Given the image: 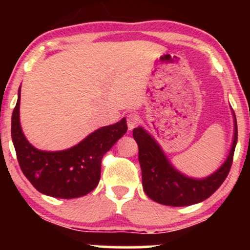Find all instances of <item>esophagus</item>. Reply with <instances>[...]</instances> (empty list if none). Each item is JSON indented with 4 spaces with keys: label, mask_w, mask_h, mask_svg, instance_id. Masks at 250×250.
Returning <instances> with one entry per match:
<instances>
[{
    "label": "esophagus",
    "mask_w": 250,
    "mask_h": 250,
    "mask_svg": "<svg viewBox=\"0 0 250 250\" xmlns=\"http://www.w3.org/2000/svg\"><path fill=\"white\" fill-rule=\"evenodd\" d=\"M139 123H140V116L136 115V114L131 113L127 116V125H128L129 130H133Z\"/></svg>",
    "instance_id": "esophagus-1"
}]
</instances>
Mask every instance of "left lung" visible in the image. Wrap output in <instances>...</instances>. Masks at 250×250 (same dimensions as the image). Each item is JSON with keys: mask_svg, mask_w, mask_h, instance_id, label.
I'll list each match as a JSON object with an SVG mask.
<instances>
[{"mask_svg": "<svg viewBox=\"0 0 250 250\" xmlns=\"http://www.w3.org/2000/svg\"><path fill=\"white\" fill-rule=\"evenodd\" d=\"M234 116V139L225 163L205 179L188 177L175 169L160 145L142 127L135 128L133 136L139 146L142 186L149 199L171 207H186L208 199L228 176L237 142V123Z\"/></svg>", "mask_w": 250, "mask_h": 250, "instance_id": "1", "label": "left lung"}]
</instances>
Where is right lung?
I'll use <instances>...</instances> for the list:
<instances>
[{
    "instance_id": "add662e5",
    "label": "right lung",
    "mask_w": 250,
    "mask_h": 250,
    "mask_svg": "<svg viewBox=\"0 0 250 250\" xmlns=\"http://www.w3.org/2000/svg\"><path fill=\"white\" fill-rule=\"evenodd\" d=\"M20 96L11 116V139L22 173L40 193L57 199L84 196L99 185L101 161L127 133L125 119L88 135L79 145L60 151H44L31 146L20 123Z\"/></svg>"
}]
</instances>
